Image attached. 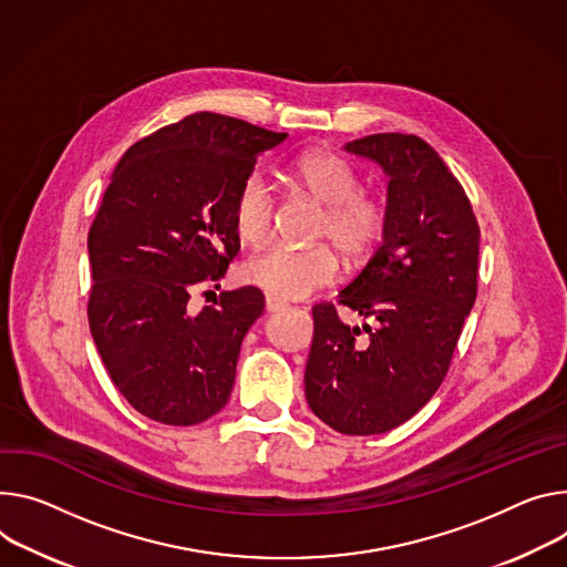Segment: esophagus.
I'll list each match as a JSON object with an SVG mask.
<instances>
[{
  "label": "esophagus",
  "mask_w": 567,
  "mask_h": 567,
  "mask_svg": "<svg viewBox=\"0 0 567 567\" xmlns=\"http://www.w3.org/2000/svg\"><path fill=\"white\" fill-rule=\"evenodd\" d=\"M265 307H267V312H280V310H285V307H287V302L269 293V296L265 298Z\"/></svg>",
  "instance_id": "34e87169"
}]
</instances>
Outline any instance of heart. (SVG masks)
<instances>
[{
    "instance_id": "heart-1",
    "label": "heart",
    "mask_w": 567,
    "mask_h": 567,
    "mask_svg": "<svg viewBox=\"0 0 567 567\" xmlns=\"http://www.w3.org/2000/svg\"><path fill=\"white\" fill-rule=\"evenodd\" d=\"M293 183L317 203L323 215L315 237L332 241L348 262H364L382 244L389 226V210L382 198L362 189V176L332 151L305 153L291 167ZM276 200L260 174H248L233 200V226L248 246H262L274 228ZM341 265L334 248L326 241L312 246H271L250 257L241 278L262 287L276 298H307L339 280Z\"/></svg>"
}]
</instances>
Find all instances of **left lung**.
<instances>
[{
  "instance_id": "obj_1",
  "label": "left lung",
  "mask_w": 567,
  "mask_h": 567,
  "mask_svg": "<svg viewBox=\"0 0 567 567\" xmlns=\"http://www.w3.org/2000/svg\"><path fill=\"white\" fill-rule=\"evenodd\" d=\"M389 174V226L337 302L371 319L350 328L332 302L312 307L305 395L350 436L389 432L439 391L477 298L480 224L461 183L421 137L373 133L348 142Z\"/></svg>"
}]
</instances>
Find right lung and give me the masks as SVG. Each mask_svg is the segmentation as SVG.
I'll use <instances>...</instances> for the list:
<instances>
[{"label": "right lung", "mask_w": 567, "mask_h": 567, "mask_svg": "<svg viewBox=\"0 0 567 567\" xmlns=\"http://www.w3.org/2000/svg\"><path fill=\"white\" fill-rule=\"evenodd\" d=\"M285 137L194 113L135 142L101 198L87 233V323L113 384L151 421L198 425L230 398L265 296L246 285L198 312L189 298L226 276L239 252L235 192Z\"/></svg>", "instance_id": "1"}]
</instances>
